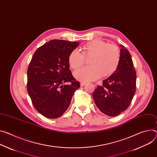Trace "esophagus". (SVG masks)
Wrapping results in <instances>:
<instances>
[{
	"label": "esophagus",
	"mask_w": 157,
	"mask_h": 157,
	"mask_svg": "<svg viewBox=\"0 0 157 157\" xmlns=\"http://www.w3.org/2000/svg\"><path fill=\"white\" fill-rule=\"evenodd\" d=\"M85 84H86V82H81V84H80L81 86H84Z\"/></svg>",
	"instance_id": "1"
}]
</instances>
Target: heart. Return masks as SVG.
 Here are the masks:
<instances>
[{
    "label": "heart",
    "instance_id": "1",
    "mask_svg": "<svg viewBox=\"0 0 157 157\" xmlns=\"http://www.w3.org/2000/svg\"><path fill=\"white\" fill-rule=\"evenodd\" d=\"M82 54L77 49L71 51L68 57V63L72 69L80 67L85 58H91L88 61L90 66L81 67L74 72L75 78L82 82L98 79L111 76L115 72L119 65L120 56L118 48L113 44H108L100 39L90 41L82 47Z\"/></svg>",
    "mask_w": 157,
    "mask_h": 157
}]
</instances>
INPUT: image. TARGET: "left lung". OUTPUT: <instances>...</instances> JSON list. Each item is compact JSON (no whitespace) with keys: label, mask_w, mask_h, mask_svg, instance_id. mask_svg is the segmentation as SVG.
<instances>
[{"label":"left lung","mask_w":157,"mask_h":157,"mask_svg":"<svg viewBox=\"0 0 157 157\" xmlns=\"http://www.w3.org/2000/svg\"><path fill=\"white\" fill-rule=\"evenodd\" d=\"M120 59L117 69L103 80L93 93L94 101L103 113L115 117L130 106L136 91V75L131 55L120 45Z\"/></svg>","instance_id":"left-lung-1"}]
</instances>
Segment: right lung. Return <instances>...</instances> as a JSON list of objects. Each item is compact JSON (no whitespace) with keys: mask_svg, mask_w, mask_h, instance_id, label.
Listing matches in <instances>:
<instances>
[{"mask_svg":"<svg viewBox=\"0 0 157 157\" xmlns=\"http://www.w3.org/2000/svg\"><path fill=\"white\" fill-rule=\"evenodd\" d=\"M79 44L78 42L52 40L39 48L33 56L27 70V92L36 110L46 118L62 116L80 87L68 63L70 52Z\"/></svg>","mask_w":157,"mask_h":157,"instance_id":"add662e5","label":"right lung"}]
</instances>
